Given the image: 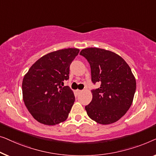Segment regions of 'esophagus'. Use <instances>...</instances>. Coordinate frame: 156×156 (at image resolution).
Returning a JSON list of instances; mask_svg holds the SVG:
<instances>
[{
  "label": "esophagus",
  "instance_id": "obj_1",
  "mask_svg": "<svg viewBox=\"0 0 156 156\" xmlns=\"http://www.w3.org/2000/svg\"><path fill=\"white\" fill-rule=\"evenodd\" d=\"M76 92L77 94H80V93H82V90H76Z\"/></svg>",
  "mask_w": 156,
  "mask_h": 156
}]
</instances>
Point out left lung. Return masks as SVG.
<instances>
[{
	"label": "left lung",
	"instance_id": "1",
	"mask_svg": "<svg viewBox=\"0 0 156 156\" xmlns=\"http://www.w3.org/2000/svg\"><path fill=\"white\" fill-rule=\"evenodd\" d=\"M90 65L93 83L99 88L91 90L93 99L85 107L91 119L100 124L117 122L130 108L136 88L133 74L121 56L109 50L87 48L80 53Z\"/></svg>",
	"mask_w": 156,
	"mask_h": 156
}]
</instances>
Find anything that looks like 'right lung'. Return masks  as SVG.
Instances as JSON below:
<instances>
[{
  "instance_id": "1",
  "label": "right lung",
  "mask_w": 156,
  "mask_h": 156,
  "mask_svg": "<svg viewBox=\"0 0 156 156\" xmlns=\"http://www.w3.org/2000/svg\"><path fill=\"white\" fill-rule=\"evenodd\" d=\"M80 50L69 48L46 54L30 67L23 78V98L37 122L56 125L66 120L75 96L63 81L69 78V67Z\"/></svg>"
}]
</instances>
